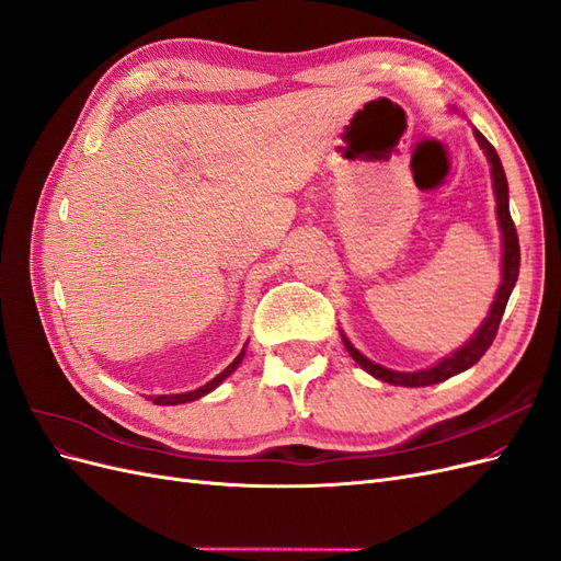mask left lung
Here are the masks:
<instances>
[{
  "label": "left lung",
  "mask_w": 561,
  "mask_h": 561,
  "mask_svg": "<svg viewBox=\"0 0 561 561\" xmlns=\"http://www.w3.org/2000/svg\"><path fill=\"white\" fill-rule=\"evenodd\" d=\"M474 138H478V142L486 151V159L491 163V175H494V192H496V213H499V225H501V231H503V283L499 287L496 301H494V307H491L486 320L482 322V328L472 334V339L463 348H458L454 355H449V358L439 360L435 367L423 369V371H412V375H407V371L386 369L377 363L367 360L365 355L355 351L348 339L342 334L348 353L353 355V360L358 363L363 369H367L371 377H377L386 383L407 386V388L431 386V383H439V381H445V379L458 375V371L472 367L486 353V348L494 344L499 325H501V318H503L505 307H507V299H511V293H513V287L517 283V276H519V239H517V229H515V222L511 217V208H507V180H505V173H503V165H501L496 149L491 147V142L484 138L480 130H474Z\"/></svg>",
  "instance_id": "obj_1"
}]
</instances>
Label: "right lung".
Listing matches in <instances>:
<instances>
[{
	"label": "right lung",
	"instance_id": "1",
	"mask_svg": "<svg viewBox=\"0 0 561 561\" xmlns=\"http://www.w3.org/2000/svg\"><path fill=\"white\" fill-rule=\"evenodd\" d=\"M243 355H245V351H241L239 353V358H236L225 371H219V375L213 379V381H208L206 386H201V388H196V390H192V393H178V396H159V398H151L154 400V404H182V402H192V400H198V398H203L206 393H210V390L215 388V386H219L222 383L231 371L241 365V360H243Z\"/></svg>",
	"mask_w": 561,
	"mask_h": 561
}]
</instances>
